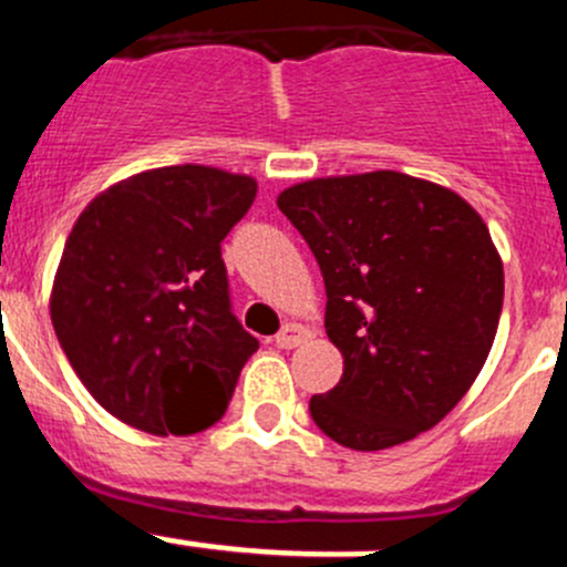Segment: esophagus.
Segmentation results:
<instances>
[{"label": "esophagus", "mask_w": 567, "mask_h": 567, "mask_svg": "<svg viewBox=\"0 0 567 567\" xmlns=\"http://www.w3.org/2000/svg\"><path fill=\"white\" fill-rule=\"evenodd\" d=\"M312 332L307 327H301V323H285L282 332L277 334V340L274 343L279 346V349H296V346H301L305 340H310Z\"/></svg>", "instance_id": "esophagus-1"}]
</instances>
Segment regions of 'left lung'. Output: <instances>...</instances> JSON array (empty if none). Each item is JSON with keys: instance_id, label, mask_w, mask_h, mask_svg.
Here are the masks:
<instances>
[{"instance_id": "obj_1", "label": "left lung", "mask_w": 567, "mask_h": 567, "mask_svg": "<svg viewBox=\"0 0 567 567\" xmlns=\"http://www.w3.org/2000/svg\"><path fill=\"white\" fill-rule=\"evenodd\" d=\"M327 285L343 377L312 395L318 430L379 452L432 430L480 377L498 329L504 266L460 194L401 172L318 177L277 196Z\"/></svg>"}]
</instances>
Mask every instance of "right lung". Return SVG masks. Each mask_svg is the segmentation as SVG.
Returning <instances> with one entry per match:
<instances>
[{
    "instance_id": "1",
    "label": "right lung",
    "mask_w": 567,
    "mask_h": 567,
    "mask_svg": "<svg viewBox=\"0 0 567 567\" xmlns=\"http://www.w3.org/2000/svg\"><path fill=\"white\" fill-rule=\"evenodd\" d=\"M257 179L213 166L132 174L87 202L49 296L87 393L126 426L196 435L227 412L257 338L229 310L221 240Z\"/></svg>"
}]
</instances>
